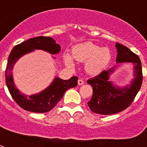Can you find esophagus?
Listing matches in <instances>:
<instances>
[{"mask_svg":"<svg viewBox=\"0 0 147 147\" xmlns=\"http://www.w3.org/2000/svg\"><path fill=\"white\" fill-rule=\"evenodd\" d=\"M84 84V82H83V80H78V85H82Z\"/></svg>","mask_w":147,"mask_h":147,"instance_id":"1","label":"esophagus"}]
</instances>
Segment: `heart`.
I'll list each match as a JSON object with an SVG mask.
<instances>
[{
    "mask_svg": "<svg viewBox=\"0 0 147 147\" xmlns=\"http://www.w3.org/2000/svg\"><path fill=\"white\" fill-rule=\"evenodd\" d=\"M72 56L78 62H85V68L90 74H98L107 67L111 59L108 49L101 48L92 42H85L74 46ZM64 60L67 65L73 67L74 60L68 54H64Z\"/></svg>",
    "mask_w": 147,
    "mask_h": 147,
    "instance_id": "1",
    "label": "heart"
}]
</instances>
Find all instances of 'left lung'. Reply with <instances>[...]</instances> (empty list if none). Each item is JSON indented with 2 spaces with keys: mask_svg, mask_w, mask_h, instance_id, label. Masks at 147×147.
<instances>
[{
  "mask_svg": "<svg viewBox=\"0 0 147 147\" xmlns=\"http://www.w3.org/2000/svg\"><path fill=\"white\" fill-rule=\"evenodd\" d=\"M117 63H134L135 78L131 85L123 88H115L109 81L110 74L114 68L104 70L99 74L87 81L93 88V96L88 102L92 112L100 115H112L125 110L133 102L142 85L143 74L141 62L138 56L120 43H116Z\"/></svg>",
  "mask_w": 147,
  "mask_h": 147,
  "instance_id": "1",
  "label": "left lung"
}]
</instances>
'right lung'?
Returning <instances> with one entry per match:
<instances>
[{
    "label": "right lung",
    "mask_w": 147,
    "mask_h": 147,
    "mask_svg": "<svg viewBox=\"0 0 147 147\" xmlns=\"http://www.w3.org/2000/svg\"><path fill=\"white\" fill-rule=\"evenodd\" d=\"M59 44L49 37H37L24 41L13 48L8 58L6 65V83L10 94L15 102L23 110L33 113H47L52 110L62 98L65 92L77 85V76H73L67 80L56 77L48 88L36 95L27 96L22 94L15 86L11 70L14 64L20 57L29 53L34 49H42L52 54L60 51Z\"/></svg>",
    "instance_id": "1"
}]
</instances>
